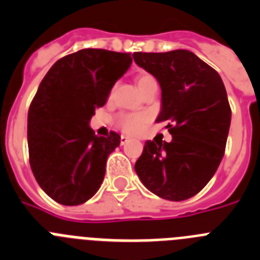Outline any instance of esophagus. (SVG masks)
I'll list each match as a JSON object with an SVG mask.
<instances>
[{"instance_id": "34e87169", "label": "esophagus", "mask_w": 260, "mask_h": 260, "mask_svg": "<svg viewBox=\"0 0 260 260\" xmlns=\"http://www.w3.org/2000/svg\"><path fill=\"white\" fill-rule=\"evenodd\" d=\"M127 141H128V137H126V135H121V144H125Z\"/></svg>"}]
</instances>
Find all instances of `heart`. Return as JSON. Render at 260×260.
<instances>
[{
	"mask_svg": "<svg viewBox=\"0 0 260 260\" xmlns=\"http://www.w3.org/2000/svg\"><path fill=\"white\" fill-rule=\"evenodd\" d=\"M152 79H155V78L148 74L139 75L137 78L138 87L141 88L147 82ZM147 122H148V116L146 113H125L118 117V125L121 126L123 132L128 133V134H139Z\"/></svg>",
	"mask_w": 260,
	"mask_h": 260,
	"instance_id": "1",
	"label": "heart"
}]
</instances>
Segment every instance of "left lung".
I'll list each match as a JSON object with an SVG mask.
<instances>
[{
  "instance_id": "left-lung-1",
  "label": "left lung",
  "mask_w": 260,
  "mask_h": 260,
  "mask_svg": "<svg viewBox=\"0 0 260 260\" xmlns=\"http://www.w3.org/2000/svg\"><path fill=\"white\" fill-rule=\"evenodd\" d=\"M161 88L156 122H167L172 142L147 141L135 172L147 189L181 202L198 194L225 152L232 112L219 73L190 50L133 54Z\"/></svg>"
}]
</instances>
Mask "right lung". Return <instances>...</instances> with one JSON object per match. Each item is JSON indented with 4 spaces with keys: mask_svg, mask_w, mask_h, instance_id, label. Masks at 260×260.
I'll return each mask as SVG.
<instances>
[{
    "mask_svg": "<svg viewBox=\"0 0 260 260\" xmlns=\"http://www.w3.org/2000/svg\"><path fill=\"white\" fill-rule=\"evenodd\" d=\"M132 62L130 53L87 48L58 59L41 80L28 110L29 164L57 203L78 206L100 189L121 137H98L89 122Z\"/></svg>",
    "mask_w": 260,
    "mask_h": 260,
    "instance_id": "1",
    "label": "right lung"
}]
</instances>
